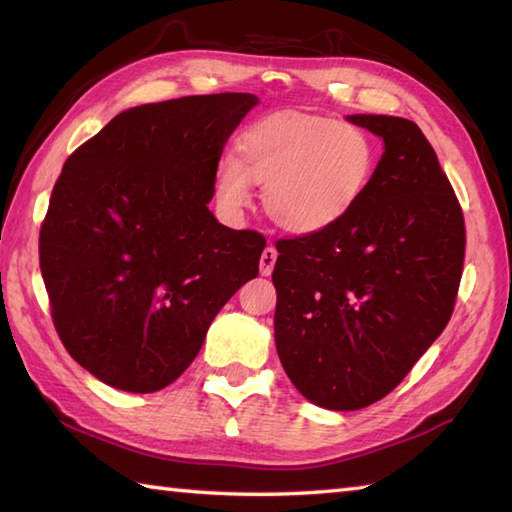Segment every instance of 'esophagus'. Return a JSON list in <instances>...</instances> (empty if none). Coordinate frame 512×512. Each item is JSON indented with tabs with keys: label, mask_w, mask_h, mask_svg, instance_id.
<instances>
[{
	"label": "esophagus",
	"mask_w": 512,
	"mask_h": 512,
	"mask_svg": "<svg viewBox=\"0 0 512 512\" xmlns=\"http://www.w3.org/2000/svg\"><path fill=\"white\" fill-rule=\"evenodd\" d=\"M275 259H277V250L273 246H266L262 257H259V273L271 275L273 266H275Z\"/></svg>",
	"instance_id": "1"
}]
</instances>
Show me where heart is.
I'll use <instances>...</instances> for the list:
<instances>
[{
	"label": "heart",
	"instance_id": "obj_1",
	"mask_svg": "<svg viewBox=\"0 0 512 512\" xmlns=\"http://www.w3.org/2000/svg\"><path fill=\"white\" fill-rule=\"evenodd\" d=\"M378 163L365 129L336 118L280 111L246 127L237 161L217 172V197L230 210L250 203V183L264 185V208L293 235L340 224L365 197Z\"/></svg>",
	"mask_w": 512,
	"mask_h": 512
}]
</instances>
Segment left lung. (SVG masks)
<instances>
[{
	"label": "left lung",
	"instance_id": "8db88e82",
	"mask_svg": "<svg viewBox=\"0 0 512 512\" xmlns=\"http://www.w3.org/2000/svg\"><path fill=\"white\" fill-rule=\"evenodd\" d=\"M385 141L365 197L318 235L280 239L273 284L277 356L327 410H360L410 374L450 322L466 224L416 123L358 114Z\"/></svg>",
	"mask_w": 512,
	"mask_h": 512
}]
</instances>
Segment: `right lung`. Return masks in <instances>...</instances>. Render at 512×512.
<instances>
[{
    "mask_svg": "<svg viewBox=\"0 0 512 512\" xmlns=\"http://www.w3.org/2000/svg\"><path fill=\"white\" fill-rule=\"evenodd\" d=\"M255 105L212 94L132 107L64 163L40 271L64 349L102 383L134 394L174 383L257 277L266 239L208 210L228 136Z\"/></svg>",
    "mask_w": 512,
    "mask_h": 512,
    "instance_id": "add662e5",
    "label": "right lung"
}]
</instances>
